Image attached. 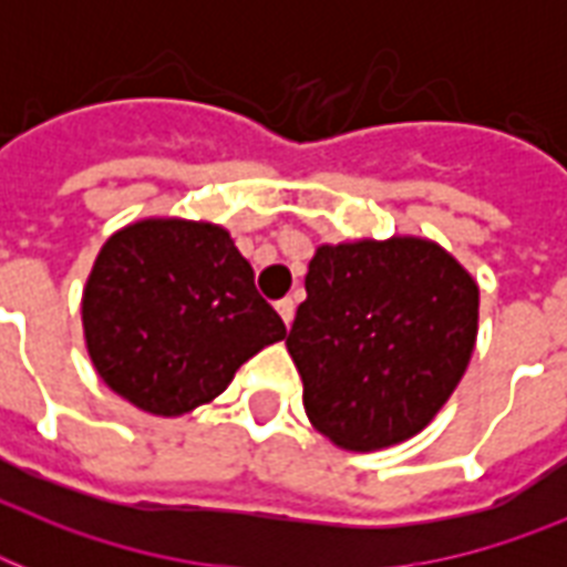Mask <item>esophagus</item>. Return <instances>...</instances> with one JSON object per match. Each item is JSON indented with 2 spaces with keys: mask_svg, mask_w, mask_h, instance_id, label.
<instances>
[{
  "mask_svg": "<svg viewBox=\"0 0 567 567\" xmlns=\"http://www.w3.org/2000/svg\"><path fill=\"white\" fill-rule=\"evenodd\" d=\"M276 311H279V318L285 320V327H291L293 320V311H297V302L291 300V297H285V300L276 302Z\"/></svg>",
  "mask_w": 567,
  "mask_h": 567,
  "instance_id": "esophagus-1",
  "label": "esophagus"
}]
</instances>
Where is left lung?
Masks as SVG:
<instances>
[{"mask_svg": "<svg viewBox=\"0 0 567 567\" xmlns=\"http://www.w3.org/2000/svg\"><path fill=\"white\" fill-rule=\"evenodd\" d=\"M285 338L311 426L344 450L412 439L465 377L480 288L435 240L320 244Z\"/></svg>", "mask_w": 567, "mask_h": 567, "instance_id": "obj_1", "label": "left lung"}]
</instances>
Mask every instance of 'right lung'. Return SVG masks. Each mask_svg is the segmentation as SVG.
<instances>
[{"label": "right lung", "instance_id": "right-lung-1", "mask_svg": "<svg viewBox=\"0 0 567 567\" xmlns=\"http://www.w3.org/2000/svg\"><path fill=\"white\" fill-rule=\"evenodd\" d=\"M82 327L102 382L162 417L212 403L240 364L285 338L229 231L182 217L128 223L102 244Z\"/></svg>", "mask_w": 567, "mask_h": 567}]
</instances>
